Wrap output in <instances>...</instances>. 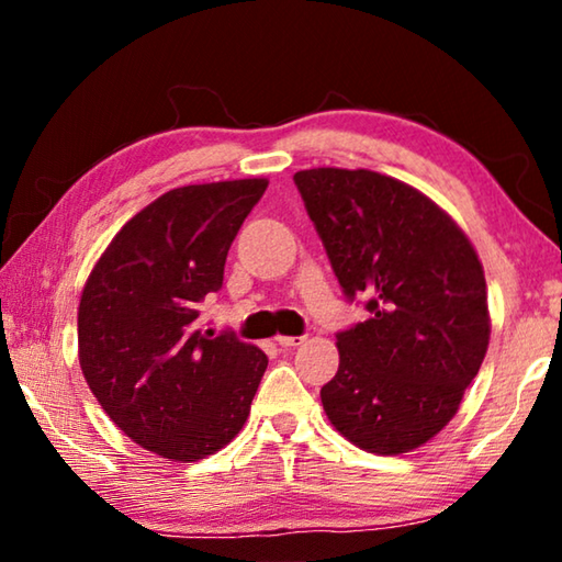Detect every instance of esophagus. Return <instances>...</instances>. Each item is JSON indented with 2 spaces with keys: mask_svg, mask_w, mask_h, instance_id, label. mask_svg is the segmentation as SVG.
Listing matches in <instances>:
<instances>
[{
  "mask_svg": "<svg viewBox=\"0 0 562 562\" xmlns=\"http://www.w3.org/2000/svg\"><path fill=\"white\" fill-rule=\"evenodd\" d=\"M274 341H278L282 349H292V347H300L302 341H304V337L302 335L300 337H284V335H280V337H274Z\"/></svg>",
  "mask_w": 562,
  "mask_h": 562,
  "instance_id": "obj_1",
  "label": "esophagus"
}]
</instances>
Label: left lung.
<instances>
[{
	"label": "left lung",
	"instance_id": "1",
	"mask_svg": "<svg viewBox=\"0 0 562 562\" xmlns=\"http://www.w3.org/2000/svg\"><path fill=\"white\" fill-rule=\"evenodd\" d=\"M331 270L369 319L337 331L322 386L329 422L372 453H404L459 412L488 349L486 278L456 223L412 186L374 170L294 173Z\"/></svg>",
	"mask_w": 562,
	"mask_h": 562
}]
</instances>
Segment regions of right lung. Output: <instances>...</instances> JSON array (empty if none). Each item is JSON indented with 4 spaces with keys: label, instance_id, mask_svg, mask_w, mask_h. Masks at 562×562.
I'll return each instance as SVG.
<instances>
[{
    "label": "right lung",
    "instance_id": "add662e5",
    "mask_svg": "<svg viewBox=\"0 0 562 562\" xmlns=\"http://www.w3.org/2000/svg\"><path fill=\"white\" fill-rule=\"evenodd\" d=\"M265 178L168 190L121 227L79 304V361L119 429L164 459L231 443L268 369L265 351L198 325Z\"/></svg>",
    "mask_w": 562,
    "mask_h": 562
}]
</instances>
